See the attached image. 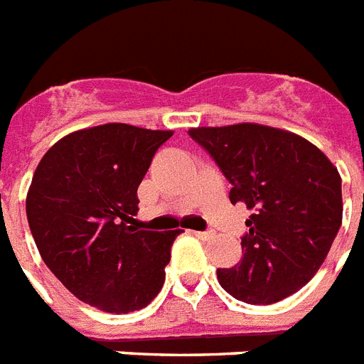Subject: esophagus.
<instances>
[{
    "label": "esophagus",
    "instance_id": "34e87169",
    "mask_svg": "<svg viewBox=\"0 0 364 364\" xmlns=\"http://www.w3.org/2000/svg\"><path fill=\"white\" fill-rule=\"evenodd\" d=\"M195 236L200 240H210V238H214V232L212 230H195Z\"/></svg>",
    "mask_w": 364,
    "mask_h": 364
}]
</instances>
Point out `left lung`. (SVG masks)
<instances>
[{"mask_svg": "<svg viewBox=\"0 0 364 364\" xmlns=\"http://www.w3.org/2000/svg\"><path fill=\"white\" fill-rule=\"evenodd\" d=\"M223 171L230 203L253 214L242 260L218 269L219 284L240 301L272 305L314 277L342 225L341 175L301 135L257 122L189 128Z\"/></svg>", "mask_w": 364, "mask_h": 364, "instance_id": "obj_1", "label": "left lung"}]
</instances>
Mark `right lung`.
<instances>
[{
    "mask_svg": "<svg viewBox=\"0 0 364 364\" xmlns=\"http://www.w3.org/2000/svg\"><path fill=\"white\" fill-rule=\"evenodd\" d=\"M173 130L122 122L59 139L35 169L26 212L38 253L67 290L115 314L146 307L182 230L135 227L137 188Z\"/></svg>",
    "mask_w": 364,
    "mask_h": 364,
    "instance_id": "add662e5",
    "label": "right lung"
}]
</instances>
